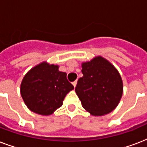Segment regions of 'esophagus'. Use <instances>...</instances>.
Returning <instances> with one entry per match:
<instances>
[{"mask_svg":"<svg viewBox=\"0 0 147 147\" xmlns=\"http://www.w3.org/2000/svg\"><path fill=\"white\" fill-rule=\"evenodd\" d=\"M72 85H74V87L76 88V85H77V81H75V82H72Z\"/></svg>","mask_w":147,"mask_h":147,"instance_id":"obj_1","label":"esophagus"}]
</instances>
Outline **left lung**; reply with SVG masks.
<instances>
[{
	"mask_svg": "<svg viewBox=\"0 0 147 147\" xmlns=\"http://www.w3.org/2000/svg\"><path fill=\"white\" fill-rule=\"evenodd\" d=\"M82 66L83 76L78 80L76 92L82 107L92 115L111 112L123 94V82L117 70L100 56Z\"/></svg>",
	"mask_w": 147,
	"mask_h": 147,
	"instance_id": "8db88e82",
	"label": "left lung"
}]
</instances>
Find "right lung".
Here are the masks:
<instances>
[{"instance_id": "add662e5", "label": "right lung", "mask_w": 147, "mask_h": 147, "mask_svg": "<svg viewBox=\"0 0 147 147\" xmlns=\"http://www.w3.org/2000/svg\"><path fill=\"white\" fill-rule=\"evenodd\" d=\"M74 86L59 66L42 62L24 76L20 93L29 109L41 115L52 114L62 105L65 97Z\"/></svg>"}]
</instances>
